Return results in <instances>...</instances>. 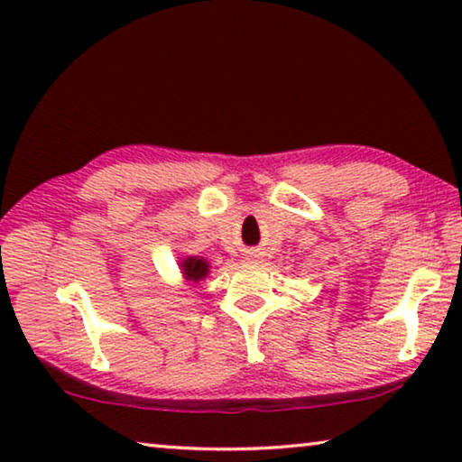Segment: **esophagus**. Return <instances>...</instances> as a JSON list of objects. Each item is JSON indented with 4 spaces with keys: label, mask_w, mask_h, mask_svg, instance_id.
<instances>
[{
    "label": "esophagus",
    "mask_w": 462,
    "mask_h": 462,
    "mask_svg": "<svg viewBox=\"0 0 462 462\" xmlns=\"http://www.w3.org/2000/svg\"><path fill=\"white\" fill-rule=\"evenodd\" d=\"M256 259H259V256H256V254H254V253H250V254H248V256H246V261H248V263H254V261H256Z\"/></svg>",
    "instance_id": "1"
}]
</instances>
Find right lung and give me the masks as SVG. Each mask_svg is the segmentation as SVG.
Returning <instances> with one entry per match:
<instances>
[{"instance_id":"right-lung-1","label":"right lung","mask_w":462,"mask_h":462,"mask_svg":"<svg viewBox=\"0 0 462 462\" xmlns=\"http://www.w3.org/2000/svg\"><path fill=\"white\" fill-rule=\"evenodd\" d=\"M179 267H181L185 279L191 281V283H199L209 273V263L206 259H198V256H187Z\"/></svg>"}]
</instances>
